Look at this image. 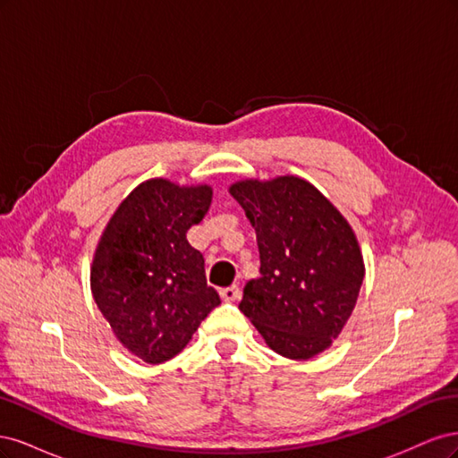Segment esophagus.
Instances as JSON below:
<instances>
[{"label": "esophagus", "mask_w": 458, "mask_h": 458, "mask_svg": "<svg viewBox=\"0 0 458 458\" xmlns=\"http://www.w3.org/2000/svg\"><path fill=\"white\" fill-rule=\"evenodd\" d=\"M219 296L224 298L225 301H234V300L241 298V288L237 284H231L227 288H221L219 290Z\"/></svg>", "instance_id": "obj_1"}]
</instances>
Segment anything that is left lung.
<instances>
[{
    "label": "left lung",
    "mask_w": 458,
    "mask_h": 458,
    "mask_svg": "<svg viewBox=\"0 0 458 458\" xmlns=\"http://www.w3.org/2000/svg\"><path fill=\"white\" fill-rule=\"evenodd\" d=\"M229 192L256 229L259 250V276L244 286L239 310L276 353H321L348 323L365 276L348 221L294 175L250 179Z\"/></svg>",
    "instance_id": "left-lung-1"
}]
</instances>
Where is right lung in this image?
<instances>
[{"label": "right lung", "instance_id": "obj_1", "mask_svg": "<svg viewBox=\"0 0 458 458\" xmlns=\"http://www.w3.org/2000/svg\"><path fill=\"white\" fill-rule=\"evenodd\" d=\"M212 202L208 185L150 179L123 200L95 250L91 293L116 338L145 363L182 352L221 300L187 231Z\"/></svg>", "mask_w": 458, "mask_h": 458}]
</instances>
